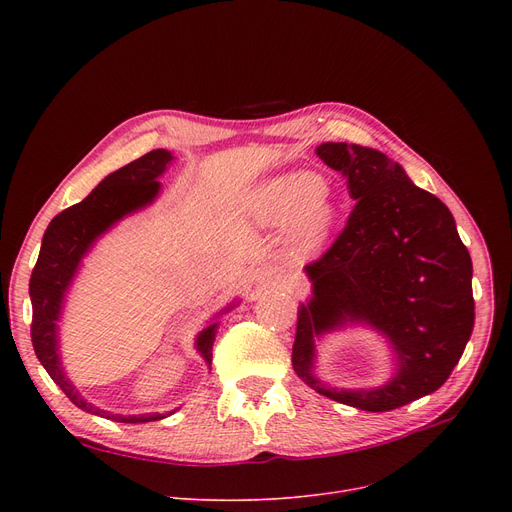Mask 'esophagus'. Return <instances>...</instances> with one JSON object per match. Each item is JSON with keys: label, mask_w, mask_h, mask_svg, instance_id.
Returning a JSON list of instances; mask_svg holds the SVG:
<instances>
[{"label": "esophagus", "mask_w": 512, "mask_h": 512, "mask_svg": "<svg viewBox=\"0 0 512 512\" xmlns=\"http://www.w3.org/2000/svg\"><path fill=\"white\" fill-rule=\"evenodd\" d=\"M280 278H282V274L272 265L261 267V270L255 272V282H259V284H270V282H276Z\"/></svg>", "instance_id": "obj_1"}]
</instances>
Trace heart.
Wrapping results in <instances>:
<instances>
[{"mask_svg": "<svg viewBox=\"0 0 512 512\" xmlns=\"http://www.w3.org/2000/svg\"><path fill=\"white\" fill-rule=\"evenodd\" d=\"M261 226H284L294 253H324L340 222V201L332 184L309 170H288L255 184L240 201Z\"/></svg>", "mask_w": 512, "mask_h": 512, "instance_id": "heart-1", "label": "heart"}]
</instances>
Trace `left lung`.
I'll return each instance as SVG.
<instances>
[{
    "label": "left lung",
    "instance_id": "left-lung-1",
    "mask_svg": "<svg viewBox=\"0 0 512 512\" xmlns=\"http://www.w3.org/2000/svg\"><path fill=\"white\" fill-rule=\"evenodd\" d=\"M315 153L342 172L355 209L330 251L305 267L311 297L299 305L292 367L342 405L384 413L436 392L473 332V263L450 209L419 188L398 161L355 143ZM363 325L384 335L393 378L375 389H336L314 373V342Z\"/></svg>",
    "mask_w": 512,
    "mask_h": 512
}]
</instances>
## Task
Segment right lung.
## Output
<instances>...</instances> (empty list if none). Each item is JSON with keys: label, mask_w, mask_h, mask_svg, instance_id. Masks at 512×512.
Masks as SVG:
<instances>
[{"label": "right lung", "mask_w": 512, "mask_h": 512, "mask_svg": "<svg viewBox=\"0 0 512 512\" xmlns=\"http://www.w3.org/2000/svg\"><path fill=\"white\" fill-rule=\"evenodd\" d=\"M174 161L172 151L155 149L147 155L134 159L132 164L105 176L89 197L80 203L64 209L51 220L43 234L39 259L31 276L29 294L33 303V328L31 338L37 359L56 382L62 392L74 402L78 409L91 415L112 419L118 423H149L166 419L170 413H143V415H122L99 409L87 398L80 396L76 386L70 382L62 365L60 353V319L66 303V294L80 272L83 259L91 253L95 242L110 232L116 224L132 213H139L153 205L159 197L161 182L168 166ZM238 305L234 299L222 311L215 313L209 324L197 334L195 348L203 357L207 369H211V348L215 334L220 328V317Z\"/></svg>", "instance_id": "1"}]
</instances>
